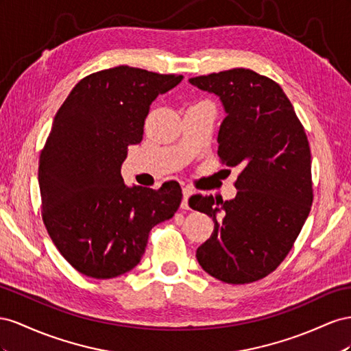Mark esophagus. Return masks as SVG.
I'll return each instance as SVG.
<instances>
[{"instance_id":"esophagus-1","label":"esophagus","mask_w":351,"mask_h":351,"mask_svg":"<svg viewBox=\"0 0 351 351\" xmlns=\"http://www.w3.org/2000/svg\"><path fill=\"white\" fill-rule=\"evenodd\" d=\"M182 194H184V198H182V203H181V207L184 208V210H188L189 208V204H188V199H189V197L193 195V189L191 188H188V186H185V188H182Z\"/></svg>"}]
</instances>
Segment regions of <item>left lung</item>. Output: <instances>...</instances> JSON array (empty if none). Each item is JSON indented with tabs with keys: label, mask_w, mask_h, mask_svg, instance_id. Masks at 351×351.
I'll list each match as a JSON object with an SVG mask.
<instances>
[{
	"label": "left lung",
	"mask_w": 351,
	"mask_h": 351,
	"mask_svg": "<svg viewBox=\"0 0 351 351\" xmlns=\"http://www.w3.org/2000/svg\"><path fill=\"white\" fill-rule=\"evenodd\" d=\"M189 84L222 101L226 116L217 156L229 167H241L235 198H189V207L215 222L212 237L197 248V260L222 282L258 281L293 248L313 202L304 128L282 88L250 69L197 76Z\"/></svg>",
	"instance_id": "obj_1"
}]
</instances>
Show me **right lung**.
Listing matches in <instances>:
<instances>
[{"label":"right lung","mask_w":351,"mask_h":351,"mask_svg":"<svg viewBox=\"0 0 351 351\" xmlns=\"http://www.w3.org/2000/svg\"><path fill=\"white\" fill-rule=\"evenodd\" d=\"M184 79L117 66L84 77L58 108L39 157L47 231L77 272L110 279L134 269L152 228L181 204L178 182L128 186L120 167L143 141L149 106Z\"/></svg>","instance_id":"1"}]
</instances>
